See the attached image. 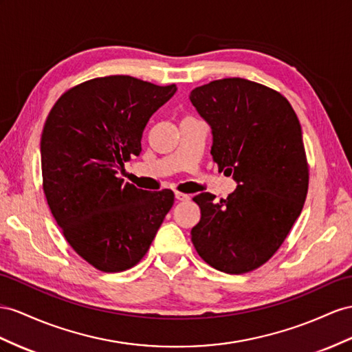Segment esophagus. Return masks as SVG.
I'll return each instance as SVG.
<instances>
[{
	"label": "esophagus",
	"instance_id": "obj_1",
	"mask_svg": "<svg viewBox=\"0 0 352 352\" xmlns=\"http://www.w3.org/2000/svg\"><path fill=\"white\" fill-rule=\"evenodd\" d=\"M175 199H177V201H188V199H190V196L177 190V192H175Z\"/></svg>",
	"mask_w": 352,
	"mask_h": 352
}]
</instances>
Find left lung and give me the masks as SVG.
<instances>
[{
  "instance_id": "8db88e82",
  "label": "left lung",
  "mask_w": 352,
  "mask_h": 352,
  "mask_svg": "<svg viewBox=\"0 0 352 352\" xmlns=\"http://www.w3.org/2000/svg\"><path fill=\"white\" fill-rule=\"evenodd\" d=\"M190 101L212 129V160L238 183L220 202L208 192L193 197L201 220L192 242L214 269L251 272L283 245L308 195L299 119L284 95L239 77L196 87Z\"/></svg>"
}]
</instances>
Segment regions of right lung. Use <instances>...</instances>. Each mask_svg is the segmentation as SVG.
Listing matches in <instances>:
<instances>
[{
    "mask_svg": "<svg viewBox=\"0 0 352 352\" xmlns=\"http://www.w3.org/2000/svg\"><path fill=\"white\" fill-rule=\"evenodd\" d=\"M131 76L87 80L59 96L41 133L43 190L76 253L102 272L146 256L174 192L123 183L117 169L141 153L151 114L175 94Z\"/></svg>",
    "mask_w": 352,
    "mask_h": 352,
    "instance_id": "add662e5",
    "label": "right lung"
}]
</instances>
